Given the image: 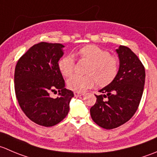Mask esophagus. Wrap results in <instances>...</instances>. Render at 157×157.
I'll list each match as a JSON object with an SVG mask.
<instances>
[{"label": "esophagus", "mask_w": 157, "mask_h": 157, "mask_svg": "<svg viewBox=\"0 0 157 157\" xmlns=\"http://www.w3.org/2000/svg\"><path fill=\"white\" fill-rule=\"evenodd\" d=\"M74 94L75 97H80V96H83V93H80V92H77V91H75V92H74Z\"/></svg>", "instance_id": "1"}]
</instances>
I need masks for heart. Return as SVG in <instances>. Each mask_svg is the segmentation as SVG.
Masks as SVG:
<instances>
[{
    "mask_svg": "<svg viewBox=\"0 0 157 157\" xmlns=\"http://www.w3.org/2000/svg\"><path fill=\"white\" fill-rule=\"evenodd\" d=\"M79 58L89 62L86 69V75H76L67 80V86L77 92H83L93 87L97 82L100 86L109 84L118 72V60L108 51L96 45L83 47L75 54ZM74 58L72 55H66L58 62L60 73L69 77L74 74Z\"/></svg>",
    "mask_w": 157,
    "mask_h": 157,
    "instance_id": "b5f03b06",
    "label": "heart"
}]
</instances>
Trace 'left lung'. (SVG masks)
<instances>
[{
	"mask_svg": "<svg viewBox=\"0 0 157 157\" xmlns=\"http://www.w3.org/2000/svg\"><path fill=\"white\" fill-rule=\"evenodd\" d=\"M116 52L120 61L117 76L95 95L97 102L90 110L93 121L106 130L123 125L134 115L145 83V69L137 56L122 45Z\"/></svg>",
	"mask_w": 157,
	"mask_h": 157,
	"instance_id": "1",
	"label": "left lung"
}]
</instances>
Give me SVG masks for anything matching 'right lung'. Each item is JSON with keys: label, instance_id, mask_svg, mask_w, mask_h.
Instances as JSON below:
<instances>
[{"label": "right lung", "instance_id": "add662e5", "mask_svg": "<svg viewBox=\"0 0 157 157\" xmlns=\"http://www.w3.org/2000/svg\"><path fill=\"white\" fill-rule=\"evenodd\" d=\"M61 44L40 42L30 48L17 61L14 88L20 106L30 121L38 125L52 127L67 115L74 93L65 88L58 67L63 55ZM57 89L59 96L49 93Z\"/></svg>", "mask_w": 157, "mask_h": 157}]
</instances>
